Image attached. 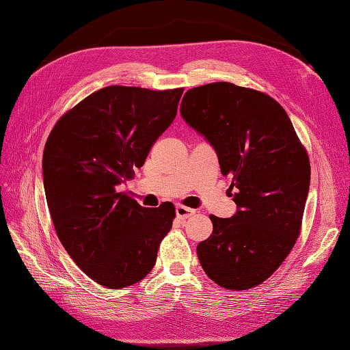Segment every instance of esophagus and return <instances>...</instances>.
<instances>
[{"label":"esophagus","mask_w":350,"mask_h":350,"mask_svg":"<svg viewBox=\"0 0 350 350\" xmlns=\"http://www.w3.org/2000/svg\"><path fill=\"white\" fill-rule=\"evenodd\" d=\"M175 213H176V217H178V219H188V217H191V216L196 213V211H194L193 208H189V207L176 206Z\"/></svg>","instance_id":"esophagus-1"}]
</instances>
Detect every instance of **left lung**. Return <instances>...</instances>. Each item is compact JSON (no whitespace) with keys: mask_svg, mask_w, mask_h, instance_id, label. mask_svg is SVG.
<instances>
[{"mask_svg":"<svg viewBox=\"0 0 350 350\" xmlns=\"http://www.w3.org/2000/svg\"><path fill=\"white\" fill-rule=\"evenodd\" d=\"M181 115L213 147L235 189V215L210 216L213 234L197 247L201 267L225 289L254 288L279 269L299 237L308 154L276 100L234 83L189 89Z\"/></svg>","mask_w":350,"mask_h":350,"instance_id":"1","label":"left lung"}]
</instances>
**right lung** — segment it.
I'll return each mask as SVG.
<instances>
[{"label": "right lung", "instance_id": "1", "mask_svg": "<svg viewBox=\"0 0 350 350\" xmlns=\"http://www.w3.org/2000/svg\"><path fill=\"white\" fill-rule=\"evenodd\" d=\"M183 92L100 89L62 116L48 137L42 171L57 235L74 262L107 288L146 278L172 228L174 206L150 210L116 188L143 166L172 124Z\"/></svg>", "mask_w": 350, "mask_h": 350}]
</instances>
